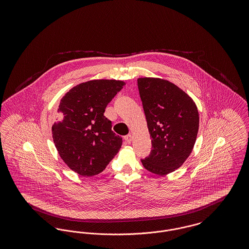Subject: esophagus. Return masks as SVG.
Listing matches in <instances>:
<instances>
[{
	"instance_id": "1",
	"label": "esophagus",
	"mask_w": 249,
	"mask_h": 249,
	"mask_svg": "<svg viewBox=\"0 0 249 249\" xmlns=\"http://www.w3.org/2000/svg\"><path fill=\"white\" fill-rule=\"evenodd\" d=\"M124 139H125V141H126V142H128V143H130V142H131V139H132V136H131L130 134H128V135L124 136Z\"/></svg>"
}]
</instances>
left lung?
Returning a JSON list of instances; mask_svg holds the SVG:
<instances>
[{
	"mask_svg": "<svg viewBox=\"0 0 249 249\" xmlns=\"http://www.w3.org/2000/svg\"><path fill=\"white\" fill-rule=\"evenodd\" d=\"M137 85L152 139L142 165L156 175H167L192 151L199 130L198 109L189 95L167 80L143 77Z\"/></svg>",
	"mask_w": 249,
	"mask_h": 249,
	"instance_id": "left-lung-1",
	"label": "left lung"
}]
</instances>
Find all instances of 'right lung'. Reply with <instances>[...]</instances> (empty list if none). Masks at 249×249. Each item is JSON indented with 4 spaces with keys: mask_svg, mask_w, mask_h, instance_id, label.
<instances>
[{
    "mask_svg": "<svg viewBox=\"0 0 249 249\" xmlns=\"http://www.w3.org/2000/svg\"><path fill=\"white\" fill-rule=\"evenodd\" d=\"M124 85L119 80L88 81L60 101L53 141L63 161L80 176L102 173L121 147L122 137L111 130L112 122L104 113Z\"/></svg>",
    "mask_w": 249,
    "mask_h": 249,
    "instance_id": "right-lung-1",
    "label": "right lung"
}]
</instances>
